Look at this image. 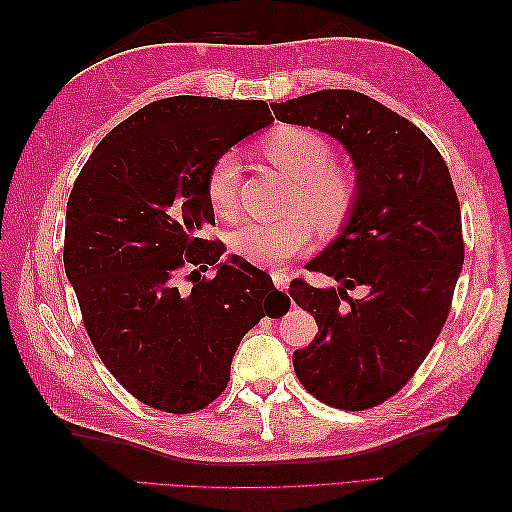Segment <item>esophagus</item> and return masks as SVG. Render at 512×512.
Instances as JSON below:
<instances>
[{
    "label": "esophagus",
    "instance_id": "obj_1",
    "mask_svg": "<svg viewBox=\"0 0 512 512\" xmlns=\"http://www.w3.org/2000/svg\"><path fill=\"white\" fill-rule=\"evenodd\" d=\"M271 277H273V284L277 288H288V284H290V273L288 271L275 269V271H271Z\"/></svg>",
    "mask_w": 512,
    "mask_h": 512
}]
</instances>
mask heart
<instances>
[{"label":"heart","mask_w":512,"mask_h":512,"mask_svg":"<svg viewBox=\"0 0 512 512\" xmlns=\"http://www.w3.org/2000/svg\"><path fill=\"white\" fill-rule=\"evenodd\" d=\"M265 156L297 179L290 209L282 220H250L230 237L237 256L254 265L280 267L312 241L314 226L322 232L342 228L359 200V181L350 168L333 162L331 145L320 134L299 126H284L262 143ZM241 168L237 153L226 151L211 164L205 192L215 215L230 220L239 209Z\"/></svg>","instance_id":"heart-1"}]
</instances>
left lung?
Returning a JSON list of instances; mask_svg holds the SVG:
<instances>
[{"label":"left lung","mask_w":512,"mask_h":512,"mask_svg":"<svg viewBox=\"0 0 512 512\" xmlns=\"http://www.w3.org/2000/svg\"><path fill=\"white\" fill-rule=\"evenodd\" d=\"M280 121L335 136L352 156L359 200L350 222L307 265L339 288L297 277L290 297L318 335L292 354L299 382L322 404L369 410L421 367L451 314L463 265L461 209L440 151L412 121L350 89L273 104ZM370 288L365 300L347 290Z\"/></svg>","instance_id":"1"}]
</instances>
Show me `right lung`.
<instances>
[{
    "mask_svg": "<svg viewBox=\"0 0 512 512\" xmlns=\"http://www.w3.org/2000/svg\"><path fill=\"white\" fill-rule=\"evenodd\" d=\"M271 121L262 100H156L102 138L72 185L66 275L102 363L145 406L170 414L209 406L226 389L243 335L290 307L239 256L200 277L226 250L203 237L215 224L209 168Z\"/></svg>",
    "mask_w": 512,
    "mask_h": 512,
    "instance_id": "obj_1",
    "label": "right lung"
}]
</instances>
